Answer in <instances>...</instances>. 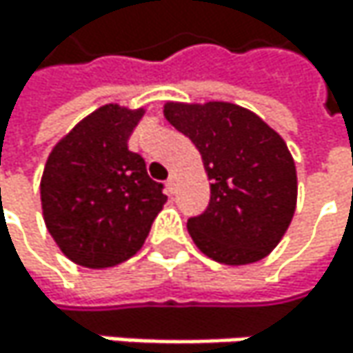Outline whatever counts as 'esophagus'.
<instances>
[{"mask_svg": "<svg viewBox=\"0 0 353 353\" xmlns=\"http://www.w3.org/2000/svg\"><path fill=\"white\" fill-rule=\"evenodd\" d=\"M165 185H168V192H170V194H174V192H176V176H174V174H172L170 179L165 181Z\"/></svg>", "mask_w": 353, "mask_h": 353, "instance_id": "esophagus-1", "label": "esophagus"}]
</instances>
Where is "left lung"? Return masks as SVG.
<instances>
[{
    "instance_id": "8db88e82",
    "label": "left lung",
    "mask_w": 353,
    "mask_h": 353,
    "mask_svg": "<svg viewBox=\"0 0 353 353\" xmlns=\"http://www.w3.org/2000/svg\"><path fill=\"white\" fill-rule=\"evenodd\" d=\"M163 116L200 151L208 208L188 221L196 247L225 265L263 259L296 208V168L284 139L255 112L231 102H168Z\"/></svg>"
}]
</instances>
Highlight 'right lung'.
<instances>
[{
	"label": "right lung",
	"instance_id": "obj_1",
	"mask_svg": "<svg viewBox=\"0 0 353 353\" xmlns=\"http://www.w3.org/2000/svg\"><path fill=\"white\" fill-rule=\"evenodd\" d=\"M145 108L106 104L79 120L50 151L40 202L44 225L77 265L104 270L145 243L168 196L128 139Z\"/></svg>",
	"mask_w": 353,
	"mask_h": 353
}]
</instances>
